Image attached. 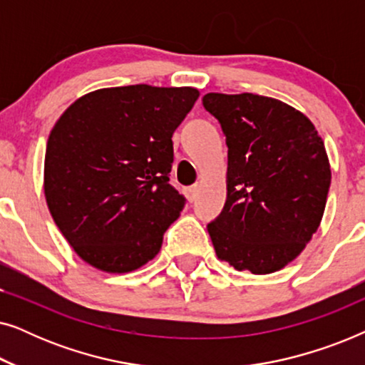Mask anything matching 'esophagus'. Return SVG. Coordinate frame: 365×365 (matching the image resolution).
Listing matches in <instances>:
<instances>
[{
	"label": "esophagus",
	"instance_id": "34e87169",
	"mask_svg": "<svg viewBox=\"0 0 365 365\" xmlns=\"http://www.w3.org/2000/svg\"><path fill=\"white\" fill-rule=\"evenodd\" d=\"M184 194H186L187 201L192 202L194 199H196V196H197V186H189V187H186V189H184Z\"/></svg>",
	"mask_w": 365,
	"mask_h": 365
}]
</instances>
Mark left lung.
<instances>
[{"mask_svg": "<svg viewBox=\"0 0 365 365\" xmlns=\"http://www.w3.org/2000/svg\"><path fill=\"white\" fill-rule=\"evenodd\" d=\"M202 106L227 144V197L207 224L221 261L237 271L276 272L321 224L331 186L322 138L301 111L252 93H207Z\"/></svg>", "mask_w": 365, "mask_h": 365, "instance_id": "obj_1", "label": "left lung"}]
</instances>
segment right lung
<instances>
[{"instance_id":"obj_1","label":"right lung","mask_w":365,"mask_h":365,"mask_svg":"<svg viewBox=\"0 0 365 365\" xmlns=\"http://www.w3.org/2000/svg\"><path fill=\"white\" fill-rule=\"evenodd\" d=\"M197 98L194 88H104L74 101L54 124L44 196L84 262L123 274L159 252L186 204L169 184L171 138Z\"/></svg>"}]
</instances>
